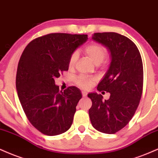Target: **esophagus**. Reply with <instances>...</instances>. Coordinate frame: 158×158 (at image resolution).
Here are the masks:
<instances>
[{"mask_svg":"<svg viewBox=\"0 0 158 158\" xmlns=\"http://www.w3.org/2000/svg\"><path fill=\"white\" fill-rule=\"evenodd\" d=\"M82 95H83V97H86V96L87 95V92H86V91H82Z\"/></svg>","mask_w":158,"mask_h":158,"instance_id":"1","label":"esophagus"}]
</instances>
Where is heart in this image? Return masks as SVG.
I'll list each match as a JSON object with an SVG mask.
<instances>
[{
    "label": "heart",
    "instance_id": "obj_1",
    "mask_svg": "<svg viewBox=\"0 0 158 158\" xmlns=\"http://www.w3.org/2000/svg\"><path fill=\"white\" fill-rule=\"evenodd\" d=\"M85 53L88 55L89 57L92 60L95 64H100L103 62L106 56V50L103 46L98 44H90L87 45L84 49ZM78 57V54L77 52H74L72 54L69 60V67H72L75 64L76 61ZM94 82V80L92 78H86L84 76H78L75 79V83L77 86L83 89H88L91 86V85Z\"/></svg>",
    "mask_w": 158,
    "mask_h": 158
}]
</instances>
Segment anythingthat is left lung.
<instances>
[{
  "mask_svg": "<svg viewBox=\"0 0 158 158\" xmlns=\"http://www.w3.org/2000/svg\"><path fill=\"white\" fill-rule=\"evenodd\" d=\"M92 39L110 52V66L97 88L109 92L110 97L103 101L101 94H89L92 102L89 114L94 129L114 134L129 123L140 103L143 86L141 55L134 42L118 33H94Z\"/></svg>",
  "mask_w": 158,
  "mask_h": 158,
  "instance_id": "1",
  "label": "left lung"
}]
</instances>
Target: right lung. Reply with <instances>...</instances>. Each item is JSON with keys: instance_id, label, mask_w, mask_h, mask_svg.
<instances>
[{"instance_id": "obj_1", "label": "right lung", "mask_w": 158, "mask_h": 158, "mask_svg": "<svg viewBox=\"0 0 158 158\" xmlns=\"http://www.w3.org/2000/svg\"><path fill=\"white\" fill-rule=\"evenodd\" d=\"M87 39V35L50 33L31 40L20 56L18 95L28 120L43 134L55 136L71 127L82 94L75 86L60 91L55 78L67 71L71 55Z\"/></svg>"}]
</instances>
